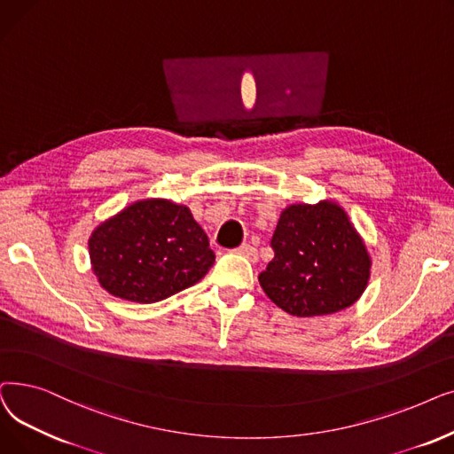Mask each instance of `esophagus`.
I'll list each match as a JSON object with an SVG mask.
<instances>
[{
  "label": "esophagus",
  "instance_id": "34e87169",
  "mask_svg": "<svg viewBox=\"0 0 454 454\" xmlns=\"http://www.w3.org/2000/svg\"><path fill=\"white\" fill-rule=\"evenodd\" d=\"M236 253L242 254V256H246L247 261H251V262H256V258H258L256 247H253L251 244H242L239 249H236Z\"/></svg>",
  "mask_w": 454,
  "mask_h": 454
}]
</instances>
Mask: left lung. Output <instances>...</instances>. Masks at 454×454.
Returning <instances> with one entry per match:
<instances>
[{
  "instance_id": "8db88e82",
  "label": "left lung",
  "mask_w": 454,
  "mask_h": 454,
  "mask_svg": "<svg viewBox=\"0 0 454 454\" xmlns=\"http://www.w3.org/2000/svg\"><path fill=\"white\" fill-rule=\"evenodd\" d=\"M271 247L275 256L258 283L292 316L340 312L356 303L368 286L372 256L349 215L333 201L286 207Z\"/></svg>"
}]
</instances>
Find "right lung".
<instances>
[{"instance_id": "1", "label": "right lung", "mask_w": 454, "mask_h": 454, "mask_svg": "<svg viewBox=\"0 0 454 454\" xmlns=\"http://www.w3.org/2000/svg\"><path fill=\"white\" fill-rule=\"evenodd\" d=\"M99 285L133 303H157L201 280L215 256L188 207L142 200L103 222L89 240Z\"/></svg>"}]
</instances>
